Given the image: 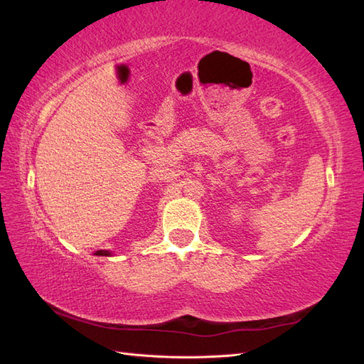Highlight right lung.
Here are the masks:
<instances>
[{
	"label": "right lung",
	"mask_w": 364,
	"mask_h": 364,
	"mask_svg": "<svg viewBox=\"0 0 364 364\" xmlns=\"http://www.w3.org/2000/svg\"><path fill=\"white\" fill-rule=\"evenodd\" d=\"M95 255H102V257H109V255H111V252H107V250H97V252H95Z\"/></svg>",
	"instance_id": "obj_1"
}]
</instances>
